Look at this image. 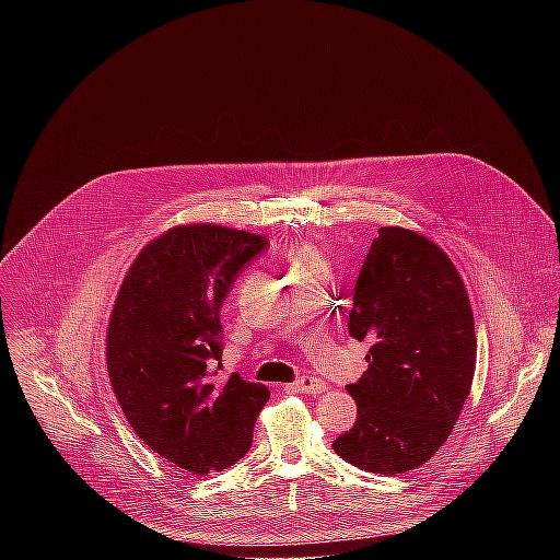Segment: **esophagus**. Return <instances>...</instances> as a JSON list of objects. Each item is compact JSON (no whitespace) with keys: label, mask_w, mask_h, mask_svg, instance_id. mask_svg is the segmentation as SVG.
<instances>
[{"label":"esophagus","mask_w":560,"mask_h":560,"mask_svg":"<svg viewBox=\"0 0 560 560\" xmlns=\"http://www.w3.org/2000/svg\"><path fill=\"white\" fill-rule=\"evenodd\" d=\"M294 387L301 389L303 394H312V396L326 392V383H324L322 378H316V376H301V378L294 383Z\"/></svg>","instance_id":"obj_1"}]
</instances>
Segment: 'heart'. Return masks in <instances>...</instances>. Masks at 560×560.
<instances>
[{"instance_id":"obj_1","label":"heart","mask_w":560,"mask_h":560,"mask_svg":"<svg viewBox=\"0 0 560 560\" xmlns=\"http://www.w3.org/2000/svg\"><path fill=\"white\" fill-rule=\"evenodd\" d=\"M312 257H316L307 246H299V248H294L292 250V255H290V264L292 261H301V259H312Z\"/></svg>"}]
</instances>
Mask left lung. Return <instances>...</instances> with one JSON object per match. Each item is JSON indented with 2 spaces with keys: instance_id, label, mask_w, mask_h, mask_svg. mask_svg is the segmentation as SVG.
Segmentation results:
<instances>
[{
  "instance_id": "obj_1",
  "label": "left lung",
  "mask_w": 560,
  "mask_h": 560,
  "mask_svg": "<svg viewBox=\"0 0 560 560\" xmlns=\"http://www.w3.org/2000/svg\"><path fill=\"white\" fill-rule=\"evenodd\" d=\"M348 332L370 350L368 370L346 387L357 421L335 452L374 474L417 469L447 441L474 378V314L458 270L428 236L378 228Z\"/></svg>"
}]
</instances>
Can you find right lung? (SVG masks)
I'll list each match as a JSON object with an SVG mask.
<instances>
[{
	"mask_svg": "<svg viewBox=\"0 0 560 560\" xmlns=\"http://www.w3.org/2000/svg\"><path fill=\"white\" fill-rule=\"evenodd\" d=\"M268 238L214 223L177 225L132 261L106 335L108 376L135 434L192 474L221 471L253 445L270 398L221 368V305Z\"/></svg>",
	"mask_w": 560,
	"mask_h": 560,
	"instance_id": "right-lung-1",
	"label": "right lung"
}]
</instances>
